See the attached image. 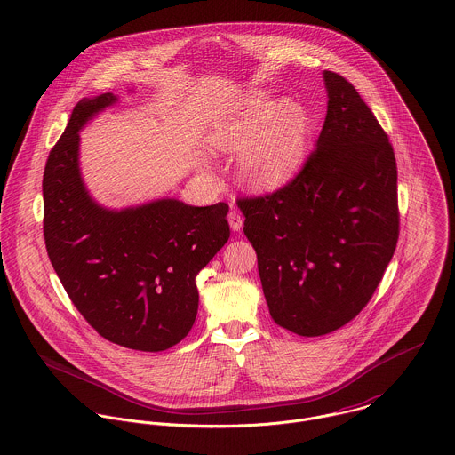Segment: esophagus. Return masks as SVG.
Listing matches in <instances>:
<instances>
[{
	"label": "esophagus",
	"mask_w": 455,
	"mask_h": 455,
	"mask_svg": "<svg viewBox=\"0 0 455 455\" xmlns=\"http://www.w3.org/2000/svg\"><path fill=\"white\" fill-rule=\"evenodd\" d=\"M228 220H229V226H231L233 231H240L242 226H243V219H242V215H240L236 210H231V212H229Z\"/></svg>",
	"instance_id": "1"
}]
</instances>
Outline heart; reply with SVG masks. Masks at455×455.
Instances as JSON below:
<instances>
[{
    "instance_id": "b5f03b06",
    "label": "heart",
    "mask_w": 455,
    "mask_h": 455,
    "mask_svg": "<svg viewBox=\"0 0 455 455\" xmlns=\"http://www.w3.org/2000/svg\"><path fill=\"white\" fill-rule=\"evenodd\" d=\"M307 115L293 99L270 102L254 93L229 118L215 124L206 141L219 152H240L242 180L256 190H272L293 178L307 152Z\"/></svg>"
}]
</instances>
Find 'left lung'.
Masks as SVG:
<instances>
[{"label": "left lung", "mask_w": 455, "mask_h": 455, "mask_svg": "<svg viewBox=\"0 0 455 455\" xmlns=\"http://www.w3.org/2000/svg\"><path fill=\"white\" fill-rule=\"evenodd\" d=\"M323 77L326 118L300 172L272 194L238 199L270 315L303 337L358 315L399 238L388 136L347 79Z\"/></svg>", "instance_id": "left-lung-1"}]
</instances>
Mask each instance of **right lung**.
I'll use <instances>...</instances> for the list:
<instances>
[{"label":"right lung","mask_w":455,"mask_h":455,"mask_svg":"<svg viewBox=\"0 0 455 455\" xmlns=\"http://www.w3.org/2000/svg\"><path fill=\"white\" fill-rule=\"evenodd\" d=\"M116 95L83 99L47 156L44 238L54 272L104 339L138 351L178 344L197 314V274L229 240V206L178 199L108 210L79 172V131Z\"/></svg>","instance_id":"obj_1"}]
</instances>
